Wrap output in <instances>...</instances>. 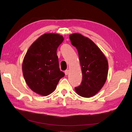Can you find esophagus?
<instances>
[{
	"label": "esophagus",
	"instance_id": "esophagus-1",
	"mask_svg": "<svg viewBox=\"0 0 132 132\" xmlns=\"http://www.w3.org/2000/svg\"><path fill=\"white\" fill-rule=\"evenodd\" d=\"M69 72H70V70H66V71H65V73L66 75H68L69 73Z\"/></svg>",
	"mask_w": 132,
	"mask_h": 132
}]
</instances>
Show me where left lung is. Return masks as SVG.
I'll return each mask as SVG.
<instances>
[{"mask_svg": "<svg viewBox=\"0 0 132 132\" xmlns=\"http://www.w3.org/2000/svg\"><path fill=\"white\" fill-rule=\"evenodd\" d=\"M71 44L77 49L82 80L75 88L79 96L89 98L102 89L107 80L109 63L105 54L89 38L79 33L70 35Z\"/></svg>", "mask_w": 132, "mask_h": 132, "instance_id": "8db88e82", "label": "left lung"}]
</instances>
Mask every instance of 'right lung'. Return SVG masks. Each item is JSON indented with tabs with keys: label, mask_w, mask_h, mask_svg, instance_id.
<instances>
[{
	"label": "right lung",
	"mask_w": 132,
	"mask_h": 132,
	"mask_svg": "<svg viewBox=\"0 0 132 132\" xmlns=\"http://www.w3.org/2000/svg\"><path fill=\"white\" fill-rule=\"evenodd\" d=\"M64 38L55 33H46L33 43L22 62V72L28 87L46 96L53 92L65 73L60 71L57 50Z\"/></svg>",
	"instance_id": "obj_1"
}]
</instances>
